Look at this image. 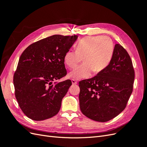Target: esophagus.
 <instances>
[{
	"mask_svg": "<svg viewBox=\"0 0 147 147\" xmlns=\"http://www.w3.org/2000/svg\"><path fill=\"white\" fill-rule=\"evenodd\" d=\"M71 81H72V84H76L77 83V82L76 80H75L74 79H72L71 80Z\"/></svg>",
	"mask_w": 147,
	"mask_h": 147,
	"instance_id": "1",
	"label": "esophagus"
}]
</instances>
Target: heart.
Returning <instances> with one entry per match:
<instances>
[{
    "mask_svg": "<svg viewBox=\"0 0 147 147\" xmlns=\"http://www.w3.org/2000/svg\"><path fill=\"white\" fill-rule=\"evenodd\" d=\"M114 44L107 36H88L80 40L76 50H70L65 53L64 61L70 69H75L83 59L84 63L69 74L75 80L90 77L94 71L98 74L107 67L112 59Z\"/></svg>",
    "mask_w": 147,
    "mask_h": 147,
    "instance_id": "1",
    "label": "heart"
}]
</instances>
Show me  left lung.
Wrapping results in <instances>:
<instances>
[{
	"mask_svg": "<svg viewBox=\"0 0 147 147\" xmlns=\"http://www.w3.org/2000/svg\"><path fill=\"white\" fill-rule=\"evenodd\" d=\"M135 78L131 57L119 44L109 65L96 76L79 82L80 108L88 118L106 122L126 107Z\"/></svg>",
	"mask_w": 147,
	"mask_h": 147,
	"instance_id": "left-lung-1",
	"label": "left lung"
}]
</instances>
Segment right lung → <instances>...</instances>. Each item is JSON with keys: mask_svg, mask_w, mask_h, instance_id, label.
Returning <instances> with one entry per match:
<instances>
[{"mask_svg": "<svg viewBox=\"0 0 147 147\" xmlns=\"http://www.w3.org/2000/svg\"><path fill=\"white\" fill-rule=\"evenodd\" d=\"M77 38L54 35L31 44L22 53L13 84L20 107L30 119L42 121L59 112L72 82H53L66 75L64 57Z\"/></svg>", "mask_w": 147, "mask_h": 147, "instance_id": "right-lung-1", "label": "right lung"}]
</instances>
